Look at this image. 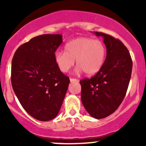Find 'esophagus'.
Instances as JSON below:
<instances>
[{"label": "esophagus", "instance_id": "1", "mask_svg": "<svg viewBox=\"0 0 146 146\" xmlns=\"http://www.w3.org/2000/svg\"><path fill=\"white\" fill-rule=\"evenodd\" d=\"M70 82H78V80L75 78H70Z\"/></svg>", "mask_w": 146, "mask_h": 146}]
</instances>
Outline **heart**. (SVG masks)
<instances>
[{
  "instance_id": "heart-1",
  "label": "heart",
  "mask_w": 146,
  "mask_h": 146,
  "mask_svg": "<svg viewBox=\"0 0 146 146\" xmlns=\"http://www.w3.org/2000/svg\"><path fill=\"white\" fill-rule=\"evenodd\" d=\"M105 45L99 39L78 37L72 39L65 46V51H57L54 60L60 70L66 73L74 65L77 74L85 72L88 76L98 73L102 67L106 58Z\"/></svg>"
}]
</instances>
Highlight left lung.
I'll list each match as a JSON object with an SVG mask.
<instances>
[{
    "label": "left lung",
    "mask_w": 146,
    "mask_h": 146,
    "mask_svg": "<svg viewBox=\"0 0 146 146\" xmlns=\"http://www.w3.org/2000/svg\"><path fill=\"white\" fill-rule=\"evenodd\" d=\"M103 38L107 56L94 77L80 80L81 100L90 115L103 119L114 113L123 101L132 71V60L124 44L109 35L95 32Z\"/></svg>",
    "instance_id": "obj_1"
}]
</instances>
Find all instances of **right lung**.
I'll return each instance as SVG.
<instances>
[{"label":"right lung","instance_id":"right-lung-1","mask_svg":"<svg viewBox=\"0 0 146 146\" xmlns=\"http://www.w3.org/2000/svg\"><path fill=\"white\" fill-rule=\"evenodd\" d=\"M61 35L32 38L16 50L12 61L11 82L26 111L42 121L58 114L70 80L60 70L54 54L63 42Z\"/></svg>","mask_w":146,"mask_h":146}]
</instances>
